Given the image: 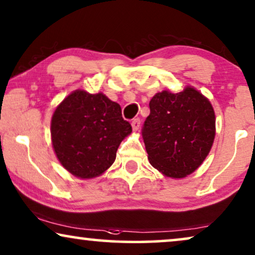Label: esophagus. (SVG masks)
<instances>
[{
    "label": "esophagus",
    "mask_w": 255,
    "mask_h": 255,
    "mask_svg": "<svg viewBox=\"0 0 255 255\" xmlns=\"http://www.w3.org/2000/svg\"><path fill=\"white\" fill-rule=\"evenodd\" d=\"M141 126V120L140 119H134L133 121H131V127H133V130H137L138 128H140Z\"/></svg>",
    "instance_id": "1"
}]
</instances>
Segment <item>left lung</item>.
Returning <instances> with one entry per match:
<instances>
[{"label":"left lung","mask_w":255,"mask_h":255,"mask_svg":"<svg viewBox=\"0 0 255 255\" xmlns=\"http://www.w3.org/2000/svg\"><path fill=\"white\" fill-rule=\"evenodd\" d=\"M149 108L142 137L150 164L168 177L190 175L202 164L215 140L216 118L210 101L188 86L179 93L155 94Z\"/></svg>","instance_id":"8db88e82"}]
</instances>
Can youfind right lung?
Listing matches in <instances>:
<instances>
[{"label": "right lung", "instance_id": "1", "mask_svg": "<svg viewBox=\"0 0 255 255\" xmlns=\"http://www.w3.org/2000/svg\"><path fill=\"white\" fill-rule=\"evenodd\" d=\"M131 133L120 105L103 93L74 91L54 111L51 137L54 152L66 170L93 178L113 164L121 141Z\"/></svg>", "mask_w": 255, "mask_h": 255}]
</instances>
